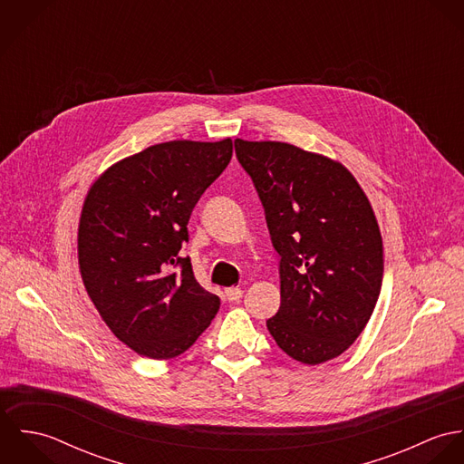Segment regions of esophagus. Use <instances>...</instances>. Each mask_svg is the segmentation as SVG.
<instances>
[{
	"label": "esophagus",
	"mask_w": 464,
	"mask_h": 464,
	"mask_svg": "<svg viewBox=\"0 0 464 464\" xmlns=\"http://www.w3.org/2000/svg\"><path fill=\"white\" fill-rule=\"evenodd\" d=\"M225 296L228 302H239V298L243 296V291L239 287H228L225 289Z\"/></svg>",
	"instance_id": "34e87169"
}]
</instances>
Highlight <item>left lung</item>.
<instances>
[{
    "label": "left lung",
    "instance_id": "8db88e82",
    "mask_svg": "<svg viewBox=\"0 0 464 464\" xmlns=\"http://www.w3.org/2000/svg\"><path fill=\"white\" fill-rule=\"evenodd\" d=\"M280 256V307L266 325L289 357L320 364L364 331L382 285L372 205L341 164L287 142L234 140Z\"/></svg>",
    "mask_w": 464,
    "mask_h": 464
}]
</instances>
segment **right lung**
Masks as SVG:
<instances>
[{
  "label": "right lung",
  "instance_id": "obj_1",
  "mask_svg": "<svg viewBox=\"0 0 464 464\" xmlns=\"http://www.w3.org/2000/svg\"><path fill=\"white\" fill-rule=\"evenodd\" d=\"M232 159V140H169L107 169L91 188L78 227V263L100 316L150 359L186 352L219 309L195 278L188 223Z\"/></svg>",
  "mask_w": 464,
  "mask_h": 464
}]
</instances>
